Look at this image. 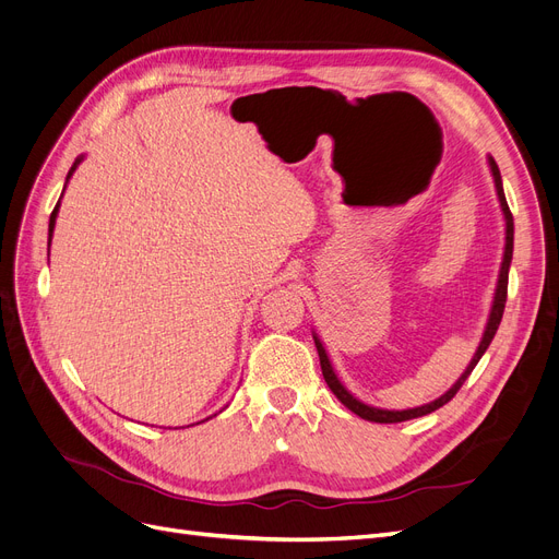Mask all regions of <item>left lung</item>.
<instances>
[{"mask_svg": "<svg viewBox=\"0 0 559 559\" xmlns=\"http://www.w3.org/2000/svg\"><path fill=\"white\" fill-rule=\"evenodd\" d=\"M489 167H492L497 195H499L501 210H503V216H506V251H503V263H501L499 284H497V294H495V306H492V312H489V321H487V329H485V335H483V341H480V347H478V352H476V357L471 359L468 368L464 370V376L452 384L450 392H445L441 399H436V401H431V403H427V405H421V408H413V411H380V408H370V405H366V403L354 399V396L347 392V389L341 384V380L335 378L324 347H321V343L314 337V345H317V352H319L321 373H324V380H326L329 389L337 396V401H341L343 405H347V408H349L354 415H359L361 419L380 421V425H396V421H405V419L421 417V415H429V413L438 411V408H441V405H445L448 401H452L456 392H460L464 380L471 376V370L476 368V364L480 361V357L485 354V349L489 347V343H492V337H495V333H497V329H499V324H501V317H503L506 294H509V267H511V259H513V214H511V210H509V202H506L503 186H501V175H499V165L495 163V158H489Z\"/></svg>", "mask_w": 559, "mask_h": 559, "instance_id": "8db88e82", "label": "left lung"}]
</instances>
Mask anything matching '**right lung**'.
Instances as JSON below:
<instances>
[{
    "instance_id": "1",
    "label": "right lung",
    "mask_w": 559,
    "mask_h": 559,
    "mask_svg": "<svg viewBox=\"0 0 559 559\" xmlns=\"http://www.w3.org/2000/svg\"><path fill=\"white\" fill-rule=\"evenodd\" d=\"M79 160H81V158H76V160H74V165H72V170H70V173H67V179H70V177H72V173L76 170V165H79ZM56 214H58V205H56V210H53V212H50V222H48V233H53V226H56Z\"/></svg>"
}]
</instances>
